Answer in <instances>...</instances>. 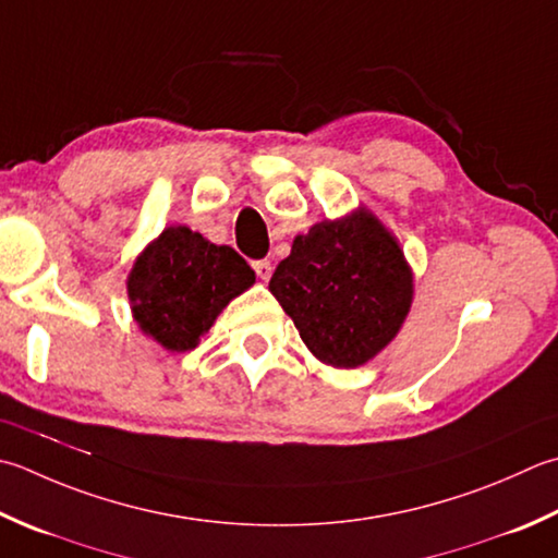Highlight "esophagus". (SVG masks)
I'll use <instances>...</instances> for the list:
<instances>
[{
  "mask_svg": "<svg viewBox=\"0 0 558 558\" xmlns=\"http://www.w3.org/2000/svg\"><path fill=\"white\" fill-rule=\"evenodd\" d=\"M254 270L260 280H270V276H272L270 260H254Z\"/></svg>",
  "mask_w": 558,
  "mask_h": 558,
  "instance_id": "obj_1",
  "label": "esophagus"
}]
</instances>
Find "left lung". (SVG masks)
Listing matches in <instances>:
<instances>
[{
    "label": "left lung",
    "mask_w": 558,
    "mask_h": 558,
    "mask_svg": "<svg viewBox=\"0 0 558 558\" xmlns=\"http://www.w3.org/2000/svg\"><path fill=\"white\" fill-rule=\"evenodd\" d=\"M268 290L322 363L357 367L399 333L413 278L395 236L363 210L294 239Z\"/></svg>",
    "instance_id": "1"
}]
</instances>
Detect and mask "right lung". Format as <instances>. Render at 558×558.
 Returning a JSON list of instances; mask_svg holds the SVG:
<instances>
[{
	"mask_svg": "<svg viewBox=\"0 0 558 558\" xmlns=\"http://www.w3.org/2000/svg\"><path fill=\"white\" fill-rule=\"evenodd\" d=\"M254 280L234 248L210 244L189 227H169L135 260L128 294L140 329L167 351L183 353Z\"/></svg>",
	"mask_w": 558,
	"mask_h": 558,
	"instance_id": "obj_1",
	"label": "right lung"
}]
</instances>
